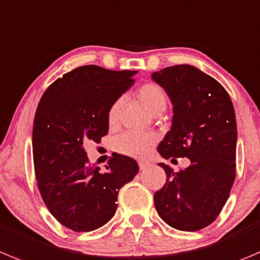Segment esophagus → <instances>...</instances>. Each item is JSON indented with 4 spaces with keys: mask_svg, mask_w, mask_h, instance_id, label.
Masks as SVG:
<instances>
[{
    "mask_svg": "<svg viewBox=\"0 0 260 260\" xmlns=\"http://www.w3.org/2000/svg\"><path fill=\"white\" fill-rule=\"evenodd\" d=\"M148 165H150V162H148V161H145V160H140V161H138V166H140L141 170L146 169Z\"/></svg>",
    "mask_w": 260,
    "mask_h": 260,
    "instance_id": "obj_1",
    "label": "esophagus"
}]
</instances>
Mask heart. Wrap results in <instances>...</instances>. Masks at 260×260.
<instances>
[{"label": "heart", "mask_w": 260, "mask_h": 260, "mask_svg": "<svg viewBox=\"0 0 260 260\" xmlns=\"http://www.w3.org/2000/svg\"><path fill=\"white\" fill-rule=\"evenodd\" d=\"M136 94H137L138 100L153 115L160 114L165 110L168 98H166L165 90L160 85L155 84V82H147V84H143ZM120 108H122V99H117L110 105L107 115L108 124L110 128L117 127L118 122H119ZM156 140L157 137L152 132H124L113 140V148L122 155L131 156V157H141L147 152L148 148L156 142Z\"/></svg>", "instance_id": "1"}]
</instances>
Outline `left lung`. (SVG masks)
Segmentation results:
<instances>
[{
    "label": "left lung",
    "instance_id": "obj_1",
    "mask_svg": "<svg viewBox=\"0 0 260 260\" xmlns=\"http://www.w3.org/2000/svg\"><path fill=\"white\" fill-rule=\"evenodd\" d=\"M173 103V124L158 145L164 158L188 157L190 165L173 171L153 196L158 216L171 228L197 231L211 225L225 206L236 176V118L222 85L189 64L153 72Z\"/></svg>",
    "mask_w": 260,
    "mask_h": 260
}]
</instances>
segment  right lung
Masks as SVG:
<instances>
[{
	"label": "right lung",
	"instance_id": "add662e5",
	"mask_svg": "<svg viewBox=\"0 0 260 260\" xmlns=\"http://www.w3.org/2000/svg\"><path fill=\"white\" fill-rule=\"evenodd\" d=\"M133 75L77 67L55 80L38 105L32 127L38 189L53 217L76 233L105 225L117 211L119 189L138 173L137 161L118 153L100 173L84 148L107 135L108 110L132 86Z\"/></svg>",
	"mask_w": 260,
	"mask_h": 260
}]
</instances>
